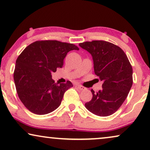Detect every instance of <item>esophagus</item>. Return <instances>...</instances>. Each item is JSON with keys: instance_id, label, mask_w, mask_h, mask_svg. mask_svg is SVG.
<instances>
[{"instance_id": "34e87169", "label": "esophagus", "mask_w": 150, "mask_h": 150, "mask_svg": "<svg viewBox=\"0 0 150 150\" xmlns=\"http://www.w3.org/2000/svg\"><path fill=\"white\" fill-rule=\"evenodd\" d=\"M76 87H77L78 89H80V90H85V89H86V88H85V87H83V86H82V85H77Z\"/></svg>"}]
</instances>
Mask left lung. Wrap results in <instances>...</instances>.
I'll use <instances>...</instances> for the list:
<instances>
[{
    "label": "left lung",
    "instance_id": "obj_1",
    "mask_svg": "<svg viewBox=\"0 0 150 150\" xmlns=\"http://www.w3.org/2000/svg\"><path fill=\"white\" fill-rule=\"evenodd\" d=\"M79 46L92 55L95 74L103 82L101 90H91L92 98L85 108L97 116L112 115L123 103L133 83L127 56L119 47L104 40L84 42Z\"/></svg>",
    "mask_w": 150,
    "mask_h": 150
}]
</instances>
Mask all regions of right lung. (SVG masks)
I'll return each mask as SVG.
<instances>
[{
    "label": "right lung",
    "mask_w": 150,
    "mask_h": 150,
    "mask_svg": "<svg viewBox=\"0 0 150 150\" xmlns=\"http://www.w3.org/2000/svg\"><path fill=\"white\" fill-rule=\"evenodd\" d=\"M75 45L58 40H39L27 47L16 61L13 80L18 96L32 113L43 115L59 107L65 92L73 87L55 83L52 74L63 65L64 58Z\"/></svg>",
    "instance_id": "right-lung-1"
}]
</instances>
